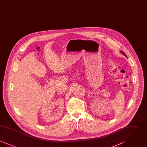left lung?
<instances>
[{
    "instance_id": "obj_1",
    "label": "left lung",
    "mask_w": 147,
    "mask_h": 147,
    "mask_svg": "<svg viewBox=\"0 0 147 147\" xmlns=\"http://www.w3.org/2000/svg\"><path fill=\"white\" fill-rule=\"evenodd\" d=\"M121 53H122V55H123L125 56V57H127V56H126V54H125V53H124V52H123V51H121Z\"/></svg>"
}]
</instances>
